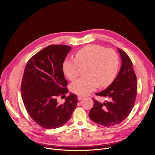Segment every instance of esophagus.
<instances>
[{"mask_svg": "<svg viewBox=\"0 0 155 155\" xmlns=\"http://www.w3.org/2000/svg\"><path fill=\"white\" fill-rule=\"evenodd\" d=\"M83 98H84V96H78V101H81Z\"/></svg>", "mask_w": 155, "mask_h": 155, "instance_id": "1", "label": "esophagus"}]
</instances>
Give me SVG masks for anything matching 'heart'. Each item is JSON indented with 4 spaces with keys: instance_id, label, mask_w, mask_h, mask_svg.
I'll return each instance as SVG.
<instances>
[{
    "instance_id": "b5f03b06",
    "label": "heart",
    "mask_w": 155,
    "mask_h": 155,
    "mask_svg": "<svg viewBox=\"0 0 155 155\" xmlns=\"http://www.w3.org/2000/svg\"><path fill=\"white\" fill-rule=\"evenodd\" d=\"M85 75L74 81L71 91L78 95H86L99 85L106 86L115 79L118 70L119 59L112 49L90 44L80 49L75 58H65L62 62V71L71 80L75 79L80 73V65H86Z\"/></svg>"
}]
</instances>
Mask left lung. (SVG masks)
Instances as JSON below:
<instances>
[{"instance_id": "8db88e82", "label": "left lung", "mask_w": 155, "mask_h": 155, "mask_svg": "<svg viewBox=\"0 0 155 155\" xmlns=\"http://www.w3.org/2000/svg\"><path fill=\"white\" fill-rule=\"evenodd\" d=\"M121 59L120 70L105 90L96 93L107 97L103 103L93 99L94 105L89 117L97 124L107 127L121 123L130 113L136 98L137 83L133 65L127 54L118 48Z\"/></svg>"}]
</instances>
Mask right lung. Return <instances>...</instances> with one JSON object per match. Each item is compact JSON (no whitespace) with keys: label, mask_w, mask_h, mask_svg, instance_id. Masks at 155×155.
Returning a JSON list of instances; mask_svg holds the SVG:
<instances>
[{"label":"right lung","mask_w":155,"mask_h":155,"mask_svg":"<svg viewBox=\"0 0 155 155\" xmlns=\"http://www.w3.org/2000/svg\"><path fill=\"white\" fill-rule=\"evenodd\" d=\"M71 49L68 45H49L33 56L25 69L21 85L24 105L31 118L47 129L62 126L77 107L74 94L64 104L57 101V97L68 93L62 62Z\"/></svg>","instance_id":"1"}]
</instances>
